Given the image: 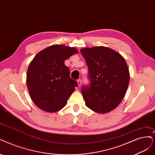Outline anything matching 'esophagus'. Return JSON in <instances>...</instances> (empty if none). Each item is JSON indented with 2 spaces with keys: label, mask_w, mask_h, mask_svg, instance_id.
I'll return each instance as SVG.
<instances>
[{
  "label": "esophagus",
  "mask_w": 155,
  "mask_h": 155,
  "mask_svg": "<svg viewBox=\"0 0 155 155\" xmlns=\"http://www.w3.org/2000/svg\"><path fill=\"white\" fill-rule=\"evenodd\" d=\"M77 83H78V87H81V85H82V81H81V79L78 80V81H77Z\"/></svg>",
  "instance_id": "1"
}]
</instances>
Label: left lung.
Instances as JSON below:
<instances>
[{"label":"left lung","instance_id":"obj_1","mask_svg":"<svg viewBox=\"0 0 155 155\" xmlns=\"http://www.w3.org/2000/svg\"><path fill=\"white\" fill-rule=\"evenodd\" d=\"M81 52L89 70V86H83L85 105L93 111L106 114L120 104L130 82V73L124 57L110 48H84Z\"/></svg>","mask_w":155,"mask_h":155}]
</instances>
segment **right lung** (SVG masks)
<instances>
[{
	"instance_id": "right-lung-1",
	"label": "right lung",
	"mask_w": 155,
	"mask_h": 155,
	"mask_svg": "<svg viewBox=\"0 0 155 155\" xmlns=\"http://www.w3.org/2000/svg\"><path fill=\"white\" fill-rule=\"evenodd\" d=\"M78 53L77 48L54 45L34 57L27 73V85L33 102L47 112L60 110L77 87L64 61Z\"/></svg>"
}]
</instances>
